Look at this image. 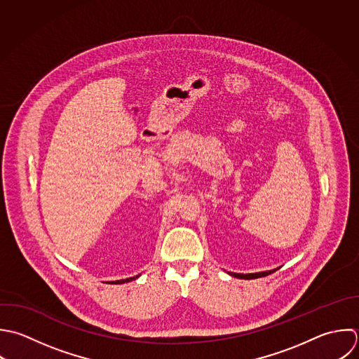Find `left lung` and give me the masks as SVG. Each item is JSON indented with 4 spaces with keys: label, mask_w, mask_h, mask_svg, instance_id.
Masks as SVG:
<instances>
[{
    "label": "left lung",
    "mask_w": 359,
    "mask_h": 359,
    "mask_svg": "<svg viewBox=\"0 0 359 359\" xmlns=\"http://www.w3.org/2000/svg\"><path fill=\"white\" fill-rule=\"evenodd\" d=\"M277 270V269H276ZM276 270H270V271H262V273H253V274H238V273H229L232 277L236 278H242V280H255V278H260V277H266L271 273H274Z\"/></svg>",
    "instance_id": "obj_1"
}]
</instances>
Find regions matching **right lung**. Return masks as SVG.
I'll return each instance as SVG.
<instances>
[{
	"instance_id": "add662e5",
	"label": "right lung",
	"mask_w": 359,
	"mask_h": 359,
	"mask_svg": "<svg viewBox=\"0 0 359 359\" xmlns=\"http://www.w3.org/2000/svg\"><path fill=\"white\" fill-rule=\"evenodd\" d=\"M140 276H135V277H130V278H126V280H118V281H111L113 284H124V283H130V281H133V280H135V278H138Z\"/></svg>"
}]
</instances>
